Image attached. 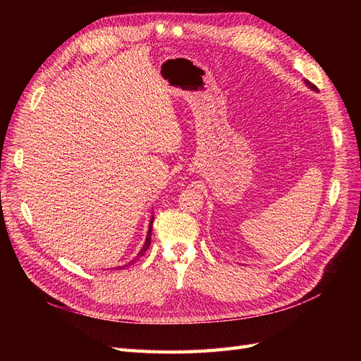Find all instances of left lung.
Returning <instances> with one entry per match:
<instances>
[{"instance_id": "obj_1", "label": "left lung", "mask_w": 361, "mask_h": 361, "mask_svg": "<svg viewBox=\"0 0 361 361\" xmlns=\"http://www.w3.org/2000/svg\"><path fill=\"white\" fill-rule=\"evenodd\" d=\"M305 82H307V85L310 87V89H313V90H316V85L314 84H312L310 81H305Z\"/></svg>"}]
</instances>
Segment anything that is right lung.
<instances>
[{
    "instance_id": "1",
    "label": "right lung",
    "mask_w": 361,
    "mask_h": 361,
    "mask_svg": "<svg viewBox=\"0 0 361 361\" xmlns=\"http://www.w3.org/2000/svg\"><path fill=\"white\" fill-rule=\"evenodd\" d=\"M152 223H154V216H152V220H150V224H149V232H147V236H146V243H145L143 248H141V250H140V253H138V255L135 256V259H134V260H130L128 265H123V267H118L120 269H122V268H125V267H129V265H133L135 260H138V259H140L141 256H145V253H146V251H147V250H149V247H150V236H152Z\"/></svg>"
}]
</instances>
